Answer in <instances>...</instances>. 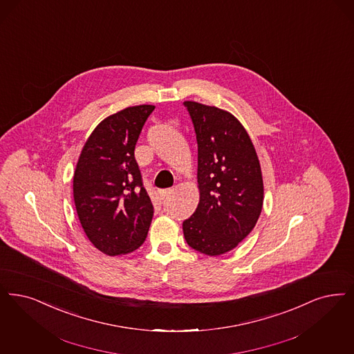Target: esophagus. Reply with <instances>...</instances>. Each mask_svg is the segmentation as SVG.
I'll return each instance as SVG.
<instances>
[{
	"instance_id": "obj_1",
	"label": "esophagus",
	"mask_w": 354,
	"mask_h": 354,
	"mask_svg": "<svg viewBox=\"0 0 354 354\" xmlns=\"http://www.w3.org/2000/svg\"><path fill=\"white\" fill-rule=\"evenodd\" d=\"M159 196L160 198H166L170 196L171 194H172V189L171 188H166V189H159Z\"/></svg>"
}]
</instances>
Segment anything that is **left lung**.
Returning a JSON list of instances; mask_svg holds the SVG:
<instances>
[{
    "label": "left lung",
    "mask_w": 354,
    "mask_h": 354,
    "mask_svg": "<svg viewBox=\"0 0 354 354\" xmlns=\"http://www.w3.org/2000/svg\"><path fill=\"white\" fill-rule=\"evenodd\" d=\"M198 141L200 200L183 221L187 243L203 254H225L255 227L263 205L262 171L254 145L227 111L184 101Z\"/></svg>",
    "instance_id": "1"
}]
</instances>
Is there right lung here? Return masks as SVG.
<instances>
[{"label":"right lung","instance_id":"1","mask_svg":"<svg viewBox=\"0 0 354 354\" xmlns=\"http://www.w3.org/2000/svg\"><path fill=\"white\" fill-rule=\"evenodd\" d=\"M154 105H136L102 120L85 142L73 174V200L88 240L104 254L137 250L154 208L134 149Z\"/></svg>","mask_w":354,"mask_h":354}]
</instances>
